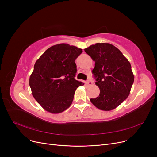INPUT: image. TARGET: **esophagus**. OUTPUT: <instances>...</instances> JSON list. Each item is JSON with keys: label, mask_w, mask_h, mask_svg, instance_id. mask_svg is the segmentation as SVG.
I'll list each match as a JSON object with an SVG mask.
<instances>
[{"label": "esophagus", "mask_w": 157, "mask_h": 157, "mask_svg": "<svg viewBox=\"0 0 157 157\" xmlns=\"http://www.w3.org/2000/svg\"><path fill=\"white\" fill-rule=\"evenodd\" d=\"M86 84L88 85V86H91V85H92V84H93V82H92V80H88L86 82Z\"/></svg>", "instance_id": "esophagus-1"}]
</instances>
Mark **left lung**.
<instances>
[{"label": "left lung", "instance_id": "1", "mask_svg": "<svg viewBox=\"0 0 157 157\" xmlns=\"http://www.w3.org/2000/svg\"><path fill=\"white\" fill-rule=\"evenodd\" d=\"M84 51L96 62L92 73L100 90L99 96L90 99V101L100 110H113L129 96L134 83L129 61L109 43H96Z\"/></svg>", "mask_w": 157, "mask_h": 157}]
</instances>
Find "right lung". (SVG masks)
<instances>
[{
    "label": "right lung",
    "mask_w": 157,
    "mask_h": 157,
    "mask_svg": "<svg viewBox=\"0 0 157 157\" xmlns=\"http://www.w3.org/2000/svg\"><path fill=\"white\" fill-rule=\"evenodd\" d=\"M82 50L67 44L51 46L36 60L29 78L32 95L46 111L59 113L70 107L75 90L84 83L75 79V61Z\"/></svg>",
    "instance_id": "obj_1"
}]
</instances>
